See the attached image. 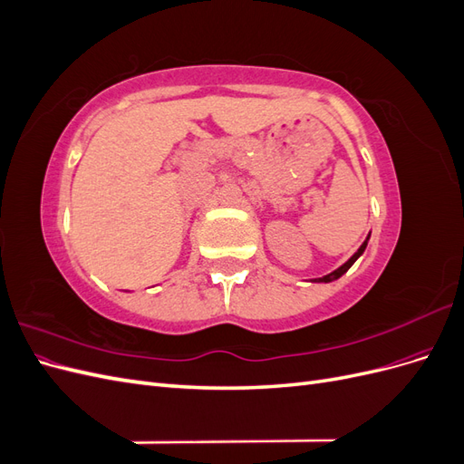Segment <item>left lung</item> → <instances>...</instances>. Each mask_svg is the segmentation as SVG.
<instances>
[{
	"mask_svg": "<svg viewBox=\"0 0 464 464\" xmlns=\"http://www.w3.org/2000/svg\"><path fill=\"white\" fill-rule=\"evenodd\" d=\"M368 240H370V236H368ZM368 240L366 242H363L362 246H360V249L356 251V254L353 256V257H350L344 265H341L339 266V269H336V271H333V273H329V275H325V276H321V278H315V283H331V280H336V278H341L348 269H350V266H353L354 265V261L363 254V249H366V246H368Z\"/></svg>",
	"mask_w": 464,
	"mask_h": 464,
	"instance_id": "left-lung-1",
	"label": "left lung"
}]
</instances>
